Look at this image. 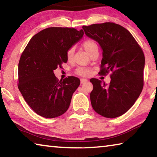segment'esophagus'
<instances>
[{"label": "esophagus", "instance_id": "obj_1", "mask_svg": "<svg viewBox=\"0 0 157 157\" xmlns=\"http://www.w3.org/2000/svg\"><path fill=\"white\" fill-rule=\"evenodd\" d=\"M80 81H81V83L82 84H84V83H85V82H88V79H85V78H81L80 79Z\"/></svg>", "mask_w": 157, "mask_h": 157}]
</instances>
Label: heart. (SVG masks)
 <instances>
[{
	"instance_id": "obj_1",
	"label": "heart",
	"mask_w": 157,
	"mask_h": 157,
	"mask_svg": "<svg viewBox=\"0 0 157 157\" xmlns=\"http://www.w3.org/2000/svg\"><path fill=\"white\" fill-rule=\"evenodd\" d=\"M84 49L86 50V52L90 55L91 53L95 51V50H98V47L97 44L95 42L92 40V39H87V40L84 41V42L82 44ZM74 52H75V48L71 47V48H69L66 53V56H67V59L68 61L72 59L73 57ZM76 73L79 75L82 76H86L89 75L91 73V70L88 68L85 67H79L76 70Z\"/></svg>"
}]
</instances>
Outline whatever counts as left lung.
<instances>
[{"mask_svg": "<svg viewBox=\"0 0 157 157\" xmlns=\"http://www.w3.org/2000/svg\"><path fill=\"white\" fill-rule=\"evenodd\" d=\"M85 34L98 42L102 50L100 73L111 71L109 84L92 78V107L106 118L122 116L131 108L143 87L145 56L129 32L113 23L82 27Z\"/></svg>", "mask_w": 157, "mask_h": 157, "instance_id": "8db88e82", "label": "left lung"}]
</instances>
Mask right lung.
<instances>
[{
    "instance_id": "add662e5",
    "label": "right lung",
    "mask_w": 157,
    "mask_h": 157,
    "mask_svg": "<svg viewBox=\"0 0 157 157\" xmlns=\"http://www.w3.org/2000/svg\"><path fill=\"white\" fill-rule=\"evenodd\" d=\"M83 35L82 30L48 28L34 35L25 47L18 63V89L38 115L52 118L68 110L80 80L71 76L59 82L54 70L67 62L68 50Z\"/></svg>"
}]
</instances>
